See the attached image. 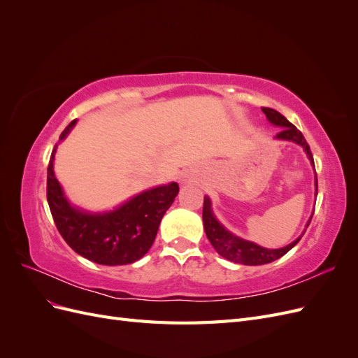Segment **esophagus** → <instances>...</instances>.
Instances as JSON below:
<instances>
[{
	"instance_id": "esophagus-1",
	"label": "esophagus",
	"mask_w": 358,
	"mask_h": 358,
	"mask_svg": "<svg viewBox=\"0 0 358 358\" xmlns=\"http://www.w3.org/2000/svg\"><path fill=\"white\" fill-rule=\"evenodd\" d=\"M188 179H191V176H189V175H185V176H183V180H188Z\"/></svg>"
}]
</instances>
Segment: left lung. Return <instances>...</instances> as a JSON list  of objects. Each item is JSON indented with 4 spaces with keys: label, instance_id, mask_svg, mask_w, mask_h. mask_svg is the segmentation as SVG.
I'll use <instances>...</instances> for the list:
<instances>
[{
    "label": "left lung",
    "instance_id": "8db88e82",
    "mask_svg": "<svg viewBox=\"0 0 358 358\" xmlns=\"http://www.w3.org/2000/svg\"><path fill=\"white\" fill-rule=\"evenodd\" d=\"M262 110L264 112L270 124L282 127V129H280V131L276 134L275 138L288 140V142H294V143L300 145L303 149H305V152H306L308 158L310 159L312 166L315 167V164H313V157L310 152V148L306 142V138L303 137V134L299 131V129L292 125L285 116H282L275 109H270V107H262ZM315 185H317V191H318V180ZM310 220H309V222H310ZM309 222L306 224V229H308ZM203 225H204L206 236H208V239L212 243V246L215 248L216 252H218L221 257H224L225 259H229V262L245 264V266H262V264L275 262V259L285 255L291 248H294L303 236V234L299 236L294 242H291L289 245L280 248V249H267V248L259 246L254 242H248L245 239H241V237H237L231 231L227 230L225 227L215 218L209 197H204V203H203Z\"/></svg>",
    "mask_w": 358,
    "mask_h": 358
}]
</instances>
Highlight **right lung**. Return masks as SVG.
<instances>
[{
  "instance_id": "obj_1",
  "label": "right lung",
  "mask_w": 358,
  "mask_h": 358,
  "mask_svg": "<svg viewBox=\"0 0 358 358\" xmlns=\"http://www.w3.org/2000/svg\"><path fill=\"white\" fill-rule=\"evenodd\" d=\"M76 125V119L59 136L64 140ZM53 148L48 167V203L62 239L74 252L103 266L131 264L152 246L162 216L175 201L179 185L157 187L140 192L117 209L90 213L73 208L53 173Z\"/></svg>"
}]
</instances>
